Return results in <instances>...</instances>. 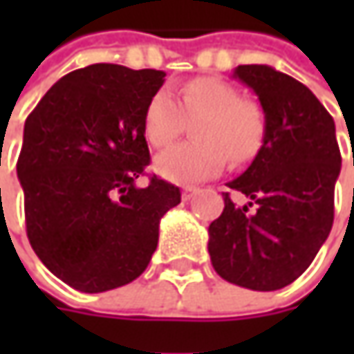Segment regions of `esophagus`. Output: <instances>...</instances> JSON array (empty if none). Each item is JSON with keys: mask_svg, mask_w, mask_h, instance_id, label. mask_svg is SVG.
Masks as SVG:
<instances>
[{"mask_svg": "<svg viewBox=\"0 0 354 354\" xmlns=\"http://www.w3.org/2000/svg\"><path fill=\"white\" fill-rule=\"evenodd\" d=\"M197 193H198L197 187H185L183 195H181V197H183V201H191V198L195 197Z\"/></svg>", "mask_w": 354, "mask_h": 354, "instance_id": "obj_1", "label": "esophagus"}]
</instances>
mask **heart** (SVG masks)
Returning a JSON list of instances; mask_svg holds the SVG:
<instances>
[{
	"instance_id": "1",
	"label": "heart",
	"mask_w": 354,
	"mask_h": 354,
	"mask_svg": "<svg viewBox=\"0 0 354 354\" xmlns=\"http://www.w3.org/2000/svg\"><path fill=\"white\" fill-rule=\"evenodd\" d=\"M195 140L165 149L156 159V171L171 183L207 181L225 169L228 157L234 163L250 159L264 136V114L258 104L240 98L238 90L225 80L201 76L179 90L159 88L145 106V136L151 145H169L193 118Z\"/></svg>"
}]
</instances>
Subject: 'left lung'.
I'll return each instance as SVG.
<instances>
[{"instance_id":"8db88e82","label":"left lung","mask_w":354,"mask_h":354,"mask_svg":"<svg viewBox=\"0 0 354 354\" xmlns=\"http://www.w3.org/2000/svg\"><path fill=\"white\" fill-rule=\"evenodd\" d=\"M232 76L258 96L264 140L250 167L228 183L250 203L234 207L223 193L209 254L226 281L274 292L306 272L331 232L341 151L333 118L306 84L268 64H240Z\"/></svg>"}]
</instances>
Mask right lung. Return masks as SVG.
<instances>
[{
  "instance_id": "1",
  "label": "right lung",
  "mask_w": 354,
  "mask_h": 354,
  "mask_svg": "<svg viewBox=\"0 0 354 354\" xmlns=\"http://www.w3.org/2000/svg\"><path fill=\"white\" fill-rule=\"evenodd\" d=\"M163 71L90 64L55 82L25 120L17 159L27 236L39 260L78 292L126 286L147 268L159 221L181 203L179 187L149 165L145 106Z\"/></svg>"
}]
</instances>
